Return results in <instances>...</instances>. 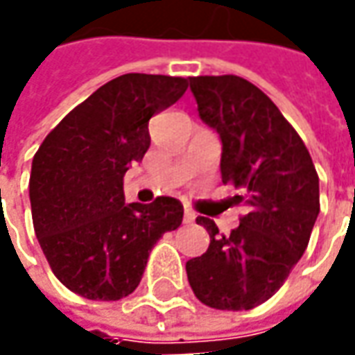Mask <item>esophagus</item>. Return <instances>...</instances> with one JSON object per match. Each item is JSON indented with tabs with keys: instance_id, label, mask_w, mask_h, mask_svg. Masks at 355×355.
Instances as JSON below:
<instances>
[{
	"instance_id": "1",
	"label": "esophagus",
	"mask_w": 355,
	"mask_h": 355,
	"mask_svg": "<svg viewBox=\"0 0 355 355\" xmlns=\"http://www.w3.org/2000/svg\"><path fill=\"white\" fill-rule=\"evenodd\" d=\"M194 220H196V216H194V214H192V212H189V210H187V212H184V224H192Z\"/></svg>"
}]
</instances>
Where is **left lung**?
Returning a JSON list of instances; mask_svg holds the SVG:
<instances>
[{
  "instance_id": "obj_1",
  "label": "left lung",
  "mask_w": 355,
  "mask_h": 355,
  "mask_svg": "<svg viewBox=\"0 0 355 355\" xmlns=\"http://www.w3.org/2000/svg\"><path fill=\"white\" fill-rule=\"evenodd\" d=\"M200 119L222 141V182L243 190L248 214L230 236L210 218L200 257L187 261L196 299L218 311H250L271 299L309 245L320 212L318 175L299 133L265 94L234 74L190 78Z\"/></svg>"
}]
</instances>
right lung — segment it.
I'll use <instances>...</instances> for the list:
<instances>
[{"instance_id":"1","label":"right lung","mask_w":355,"mask_h":355,"mask_svg":"<svg viewBox=\"0 0 355 355\" xmlns=\"http://www.w3.org/2000/svg\"><path fill=\"white\" fill-rule=\"evenodd\" d=\"M187 88L177 76H117L76 105L33 157L35 234L56 279L84 299L131 295L155 243L182 222V204L171 196L125 204L123 177L151 145L149 119Z\"/></svg>"}]
</instances>
